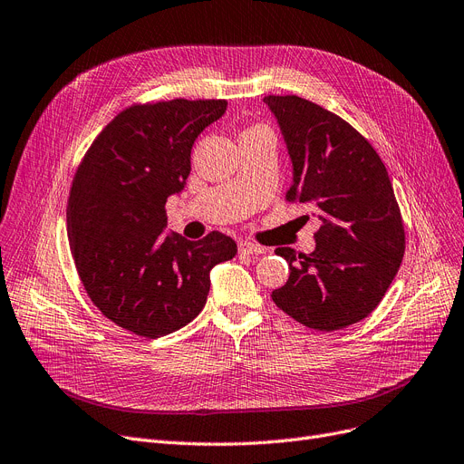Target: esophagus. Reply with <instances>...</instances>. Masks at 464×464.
Here are the masks:
<instances>
[{
	"label": "esophagus",
	"instance_id": "esophagus-1",
	"mask_svg": "<svg viewBox=\"0 0 464 464\" xmlns=\"http://www.w3.org/2000/svg\"><path fill=\"white\" fill-rule=\"evenodd\" d=\"M238 252L248 254V256H260L266 252V248L256 245V243H250V241H238Z\"/></svg>",
	"mask_w": 464,
	"mask_h": 464
}]
</instances>
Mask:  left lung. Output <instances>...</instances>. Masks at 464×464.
I'll return each instance as SVG.
<instances>
[{"label":"left lung","mask_w":464,"mask_h":464,"mask_svg":"<svg viewBox=\"0 0 464 464\" xmlns=\"http://www.w3.org/2000/svg\"><path fill=\"white\" fill-rule=\"evenodd\" d=\"M264 102L293 162L286 200L319 219L312 254L276 250L290 277L271 298L305 327L344 329L381 304L403 260V221L386 166L362 133L315 102L298 95Z\"/></svg>","instance_id":"8db88e82"}]
</instances>
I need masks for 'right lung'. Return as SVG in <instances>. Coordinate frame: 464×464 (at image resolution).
<instances>
[{"label": "right lung", "mask_w": 464, "mask_h": 464, "mask_svg": "<svg viewBox=\"0 0 464 464\" xmlns=\"http://www.w3.org/2000/svg\"><path fill=\"white\" fill-rule=\"evenodd\" d=\"M226 109L223 99L133 105L97 135L76 169L66 229L80 281L101 314L133 334L159 338L191 323L212 267L237 254L219 231L202 241L164 237V206L185 187L193 143Z\"/></svg>", "instance_id": "right-lung-1"}]
</instances>
